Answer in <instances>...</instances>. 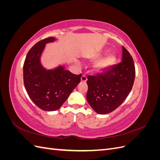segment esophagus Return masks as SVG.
<instances>
[{
  "label": "esophagus",
  "instance_id": "obj_1",
  "mask_svg": "<svg viewBox=\"0 0 160 160\" xmlns=\"http://www.w3.org/2000/svg\"><path fill=\"white\" fill-rule=\"evenodd\" d=\"M87 80H88V79H87V77L85 75H82L81 76V81L82 82V83H85V82L87 81Z\"/></svg>",
  "mask_w": 160,
  "mask_h": 160
}]
</instances>
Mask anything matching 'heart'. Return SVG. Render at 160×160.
Listing matches in <instances>:
<instances>
[{
    "mask_svg": "<svg viewBox=\"0 0 160 160\" xmlns=\"http://www.w3.org/2000/svg\"><path fill=\"white\" fill-rule=\"evenodd\" d=\"M103 54L102 51H96L93 56V59H98ZM117 60V56L113 52H109L106 54L96 62L95 65V70L97 72H102L109 69L112 67Z\"/></svg>",
    "mask_w": 160,
    "mask_h": 160,
    "instance_id": "1",
    "label": "heart"
}]
</instances>
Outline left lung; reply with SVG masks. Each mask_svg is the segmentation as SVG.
<instances>
[{
  "mask_svg": "<svg viewBox=\"0 0 160 160\" xmlns=\"http://www.w3.org/2000/svg\"><path fill=\"white\" fill-rule=\"evenodd\" d=\"M135 75L132 57L122 47V62L103 74L89 76L87 100L95 112L108 114L117 109L132 89Z\"/></svg>",
  "mask_w": 160,
  "mask_h": 160,
  "instance_id": "left-lung-1",
  "label": "left lung"
}]
</instances>
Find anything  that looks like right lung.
I'll use <instances>...</instances> for the list:
<instances>
[{"label": "right lung", "instance_id": "obj_1", "mask_svg": "<svg viewBox=\"0 0 160 160\" xmlns=\"http://www.w3.org/2000/svg\"><path fill=\"white\" fill-rule=\"evenodd\" d=\"M49 37L34 45L28 52L23 65V79L29 98L47 111L59 109L81 81V75L72 74L59 65L48 69L41 62L46 45L57 41Z\"/></svg>", "mask_w": 160, "mask_h": 160}]
</instances>
